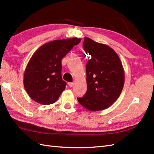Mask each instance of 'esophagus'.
<instances>
[{
  "instance_id": "34e87169",
  "label": "esophagus",
  "mask_w": 154,
  "mask_h": 154,
  "mask_svg": "<svg viewBox=\"0 0 154 154\" xmlns=\"http://www.w3.org/2000/svg\"><path fill=\"white\" fill-rule=\"evenodd\" d=\"M68 85L70 87H72L73 85H74V83L73 82H69V83H68Z\"/></svg>"
}]
</instances>
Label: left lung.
<instances>
[{"label":"left lung","mask_w":154,"mask_h":154,"mask_svg":"<svg viewBox=\"0 0 154 154\" xmlns=\"http://www.w3.org/2000/svg\"><path fill=\"white\" fill-rule=\"evenodd\" d=\"M83 47L89 55L86 66L87 89L78 101L88 110L106 109L118 100L123 88L125 74L122 62L109 46L88 37H85Z\"/></svg>","instance_id":"left-lung-1"}]
</instances>
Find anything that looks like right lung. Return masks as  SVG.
<instances>
[{"instance_id": "right-lung-1", "label": "right lung", "mask_w": 154, "mask_h": 154, "mask_svg": "<svg viewBox=\"0 0 154 154\" xmlns=\"http://www.w3.org/2000/svg\"><path fill=\"white\" fill-rule=\"evenodd\" d=\"M81 38L53 40L42 45L27 65L24 85L32 100L42 105L55 103L64 91L66 82L62 78V60Z\"/></svg>"}]
</instances>
